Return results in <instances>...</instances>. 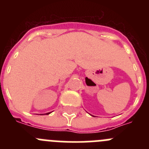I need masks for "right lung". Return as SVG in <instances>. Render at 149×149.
Wrapping results in <instances>:
<instances>
[{"label":"right lung","instance_id":"1","mask_svg":"<svg viewBox=\"0 0 149 149\" xmlns=\"http://www.w3.org/2000/svg\"><path fill=\"white\" fill-rule=\"evenodd\" d=\"M50 113H46V114H47V115H48V114H50Z\"/></svg>","mask_w":149,"mask_h":149}]
</instances>
